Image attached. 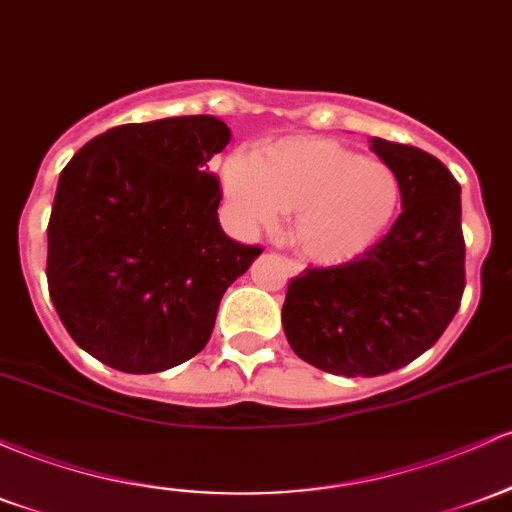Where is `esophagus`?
<instances>
[{
    "label": "esophagus",
    "instance_id": "obj_1",
    "mask_svg": "<svg viewBox=\"0 0 512 512\" xmlns=\"http://www.w3.org/2000/svg\"><path fill=\"white\" fill-rule=\"evenodd\" d=\"M284 260V265H286V272L289 274H299L301 272V262L299 260H294V257H282Z\"/></svg>",
    "mask_w": 512,
    "mask_h": 512
}]
</instances>
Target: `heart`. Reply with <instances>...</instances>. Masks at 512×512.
<instances>
[{"label": "heart", "instance_id": "1", "mask_svg": "<svg viewBox=\"0 0 512 512\" xmlns=\"http://www.w3.org/2000/svg\"><path fill=\"white\" fill-rule=\"evenodd\" d=\"M223 189L247 228H274L294 211L291 240L303 257L335 265L376 243L401 201L389 165L330 138H282L223 165Z\"/></svg>", "mask_w": 512, "mask_h": 512}]
</instances>
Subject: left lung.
Listing matches in <instances>:
<instances>
[{"label": "left lung", "mask_w": 512, "mask_h": 512, "mask_svg": "<svg viewBox=\"0 0 512 512\" xmlns=\"http://www.w3.org/2000/svg\"><path fill=\"white\" fill-rule=\"evenodd\" d=\"M396 172L401 216L379 243L335 267H308L286 289L282 325L303 362L342 376L396 372L430 350L464 294L459 182L437 157L372 138Z\"/></svg>", "instance_id": "left-lung-1"}]
</instances>
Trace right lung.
<instances>
[{
    "mask_svg": "<svg viewBox=\"0 0 512 512\" xmlns=\"http://www.w3.org/2000/svg\"><path fill=\"white\" fill-rule=\"evenodd\" d=\"M230 131L213 116L126 123L60 172L48 221V291L70 338L99 362L155 374L209 342L218 303L260 245L218 223L209 160Z\"/></svg>",
    "mask_w": 512,
    "mask_h": 512,
    "instance_id": "obj_1",
    "label": "right lung"
}]
</instances>
